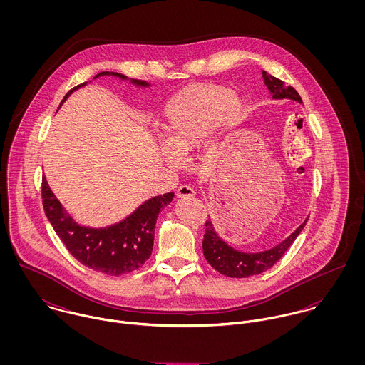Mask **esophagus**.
<instances>
[{
	"mask_svg": "<svg viewBox=\"0 0 365 365\" xmlns=\"http://www.w3.org/2000/svg\"><path fill=\"white\" fill-rule=\"evenodd\" d=\"M177 197L178 198H191V197H195V191L190 185H181L177 190Z\"/></svg>",
	"mask_w": 365,
	"mask_h": 365,
	"instance_id": "1",
	"label": "esophagus"
}]
</instances>
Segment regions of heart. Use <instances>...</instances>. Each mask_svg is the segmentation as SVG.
I'll return each mask as SVG.
<instances>
[{
	"mask_svg": "<svg viewBox=\"0 0 365 365\" xmlns=\"http://www.w3.org/2000/svg\"><path fill=\"white\" fill-rule=\"evenodd\" d=\"M243 115V104L230 88L217 84L190 86L177 93L161 110L163 139L168 160L187 156L208 136L212 128H232Z\"/></svg>",
	"mask_w": 365,
	"mask_h": 365,
	"instance_id": "obj_1",
	"label": "heart"
}]
</instances>
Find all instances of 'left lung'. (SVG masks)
I'll return each mask as SVG.
<instances>
[{
  "mask_svg": "<svg viewBox=\"0 0 365 365\" xmlns=\"http://www.w3.org/2000/svg\"><path fill=\"white\" fill-rule=\"evenodd\" d=\"M262 78L269 93L272 94V98L275 100L288 98V100L298 101L299 104L302 103V98L299 97V94L294 87L287 86L284 81L272 77L267 71H262ZM305 223L307 220L294 233H291V236H288L284 242H281L279 245H277L269 250L260 252V253H243L230 247L217 236L209 217L205 223L207 229L202 240L204 256L217 272L226 277L246 278L250 275H257L271 268L285 255V252L289 249V246L294 243V240L305 227Z\"/></svg>",
  "mask_w": 365,
  "mask_h": 365,
  "instance_id": "8db88e82",
  "label": "left lung"
}]
</instances>
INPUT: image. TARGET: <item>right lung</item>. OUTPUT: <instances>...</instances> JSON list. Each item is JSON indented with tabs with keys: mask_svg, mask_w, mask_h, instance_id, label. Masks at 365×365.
I'll return each instance as SVG.
<instances>
[{
	"mask_svg": "<svg viewBox=\"0 0 365 365\" xmlns=\"http://www.w3.org/2000/svg\"><path fill=\"white\" fill-rule=\"evenodd\" d=\"M100 76H115L122 80L128 78L123 74L112 71H103L94 78ZM130 81L139 87L150 86L142 80ZM86 84L87 83H83L70 90L64 96L61 104L73 91ZM173 198L174 192L150 198L122 222L108 227L94 229L76 223L54 197L46 178L43 177L42 180V201L45 213L70 255L94 271L115 277L140 268L150 257L155 242L157 216L161 209L173 201Z\"/></svg>",
	"mask_w": 365,
	"mask_h": 365,
	"instance_id": "obj_1",
	"label": "right lung"
}]
</instances>
